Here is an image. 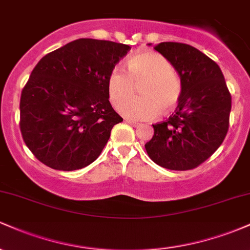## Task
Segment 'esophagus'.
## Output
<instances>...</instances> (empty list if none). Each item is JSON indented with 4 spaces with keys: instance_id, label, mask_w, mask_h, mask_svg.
I'll use <instances>...</instances> for the list:
<instances>
[{
    "instance_id": "1",
    "label": "esophagus",
    "mask_w": 250,
    "mask_h": 250,
    "mask_svg": "<svg viewBox=\"0 0 250 250\" xmlns=\"http://www.w3.org/2000/svg\"><path fill=\"white\" fill-rule=\"evenodd\" d=\"M125 122L127 123H129V125H131V127H134V128H137V127H140V125H141V123H139V122H136V121H133V120H125Z\"/></svg>"
}]
</instances>
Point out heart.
<instances>
[{
    "label": "heart",
    "instance_id": "b5f03b06",
    "mask_svg": "<svg viewBox=\"0 0 250 250\" xmlns=\"http://www.w3.org/2000/svg\"><path fill=\"white\" fill-rule=\"evenodd\" d=\"M127 67L128 71L119 65L114 67L107 80L111 103L119 107L124 102L120 107L123 115L137 121H148L156 119L162 108L170 111L176 107L182 95V84L173 64L166 57L155 51H140L129 57ZM135 84L142 85V96L126 102L132 95Z\"/></svg>",
    "mask_w": 250,
    "mask_h": 250
}]
</instances>
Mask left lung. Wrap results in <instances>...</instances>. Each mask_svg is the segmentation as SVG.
<instances>
[{
    "instance_id": "left-lung-1",
    "label": "left lung",
    "mask_w": 250,
    "mask_h": 250,
    "mask_svg": "<svg viewBox=\"0 0 250 250\" xmlns=\"http://www.w3.org/2000/svg\"><path fill=\"white\" fill-rule=\"evenodd\" d=\"M148 45H151L149 43ZM173 64L182 84L176 113L153 125L154 136L145 145L156 165L188 170L205 162L225 140L231 96L219 65L185 43L162 42L154 47Z\"/></svg>"
}]
</instances>
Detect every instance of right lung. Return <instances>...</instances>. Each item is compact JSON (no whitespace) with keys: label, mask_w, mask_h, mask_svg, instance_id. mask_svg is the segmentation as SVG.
Returning <instances> with one entry per match:
<instances>
[{"label":"right lung","mask_w":250,"mask_h":250,"mask_svg":"<svg viewBox=\"0 0 250 250\" xmlns=\"http://www.w3.org/2000/svg\"><path fill=\"white\" fill-rule=\"evenodd\" d=\"M130 47L79 39L40 60L20 102L22 137L39 161L56 170L93 163L122 117L109 102L107 80Z\"/></svg>","instance_id":"right-lung-1"}]
</instances>
